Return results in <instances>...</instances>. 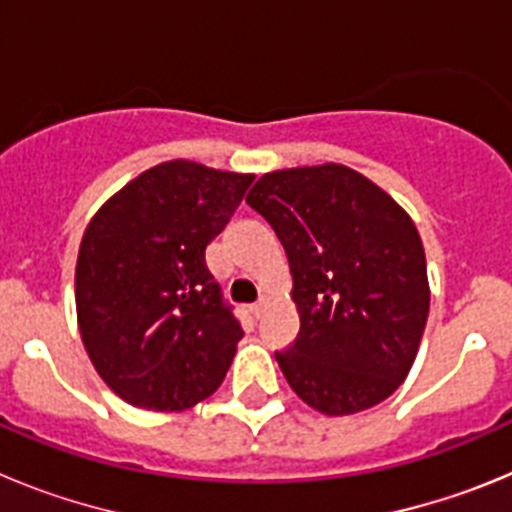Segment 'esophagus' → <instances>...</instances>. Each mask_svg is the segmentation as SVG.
<instances>
[{"instance_id":"obj_1","label":"esophagus","mask_w":512,"mask_h":512,"mask_svg":"<svg viewBox=\"0 0 512 512\" xmlns=\"http://www.w3.org/2000/svg\"><path fill=\"white\" fill-rule=\"evenodd\" d=\"M264 310H266V302L264 300H259V302H256V305H251V315L256 320H259L261 315H264Z\"/></svg>"}]
</instances>
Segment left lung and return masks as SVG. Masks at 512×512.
<instances>
[{"label": "left lung", "instance_id": "left-lung-1", "mask_svg": "<svg viewBox=\"0 0 512 512\" xmlns=\"http://www.w3.org/2000/svg\"><path fill=\"white\" fill-rule=\"evenodd\" d=\"M248 205L274 228L300 315L279 369L323 415H354L405 382L423 338L431 287L413 217L343 164L269 171Z\"/></svg>", "mask_w": 512, "mask_h": 512}]
</instances>
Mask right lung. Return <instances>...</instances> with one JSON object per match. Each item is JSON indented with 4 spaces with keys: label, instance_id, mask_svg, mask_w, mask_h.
I'll use <instances>...</instances> for the list:
<instances>
[{
    "label": "right lung",
    "instance_id": "obj_1",
    "mask_svg": "<svg viewBox=\"0 0 512 512\" xmlns=\"http://www.w3.org/2000/svg\"><path fill=\"white\" fill-rule=\"evenodd\" d=\"M251 182L253 174L174 158L130 179L89 220L76 323L99 377L133 408H194L228 374L243 330L205 248Z\"/></svg>",
    "mask_w": 512,
    "mask_h": 512
}]
</instances>
